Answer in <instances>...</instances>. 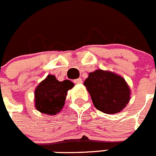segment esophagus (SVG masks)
<instances>
[{"label": "esophagus", "mask_w": 156, "mask_h": 156, "mask_svg": "<svg viewBox=\"0 0 156 156\" xmlns=\"http://www.w3.org/2000/svg\"><path fill=\"white\" fill-rule=\"evenodd\" d=\"M73 82L75 83H82L83 81H82V79H81V78H78V79H76V80H74Z\"/></svg>", "instance_id": "1"}]
</instances>
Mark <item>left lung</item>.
<instances>
[{"instance_id": "obj_1", "label": "left lung", "mask_w": 156, "mask_h": 156, "mask_svg": "<svg viewBox=\"0 0 156 156\" xmlns=\"http://www.w3.org/2000/svg\"><path fill=\"white\" fill-rule=\"evenodd\" d=\"M96 108L105 114L118 113L130 100V89L120 76L98 69L84 81Z\"/></svg>"}]
</instances>
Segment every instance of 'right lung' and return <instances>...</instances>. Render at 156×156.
Segmentation results:
<instances>
[{
	"label": "right lung",
	"mask_w": 156,
	"mask_h": 156,
	"mask_svg": "<svg viewBox=\"0 0 156 156\" xmlns=\"http://www.w3.org/2000/svg\"><path fill=\"white\" fill-rule=\"evenodd\" d=\"M73 86L71 81L66 80L60 82L55 76L48 75L40 83L35 91L37 110L48 115L59 112L65 104L67 91Z\"/></svg>",
	"instance_id": "obj_1"
}]
</instances>
